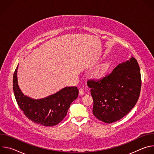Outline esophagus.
<instances>
[{"mask_svg": "<svg viewBox=\"0 0 154 154\" xmlns=\"http://www.w3.org/2000/svg\"><path fill=\"white\" fill-rule=\"evenodd\" d=\"M85 94V91L83 88H80L79 89V95H83Z\"/></svg>", "mask_w": 154, "mask_h": 154, "instance_id": "1", "label": "esophagus"}]
</instances>
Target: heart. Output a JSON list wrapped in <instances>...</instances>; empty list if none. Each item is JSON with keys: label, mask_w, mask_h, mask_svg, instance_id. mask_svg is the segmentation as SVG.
Listing matches in <instances>:
<instances>
[{"label": "heart", "mask_w": 154, "mask_h": 154, "mask_svg": "<svg viewBox=\"0 0 154 154\" xmlns=\"http://www.w3.org/2000/svg\"><path fill=\"white\" fill-rule=\"evenodd\" d=\"M107 69H108V65L104 64V65L100 66L97 69V71L96 72L97 76L102 77L106 73Z\"/></svg>", "instance_id": "b5f03b06"}]
</instances>
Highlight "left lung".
I'll return each instance as SVG.
<instances>
[{
	"mask_svg": "<svg viewBox=\"0 0 154 154\" xmlns=\"http://www.w3.org/2000/svg\"><path fill=\"white\" fill-rule=\"evenodd\" d=\"M88 83L94 116L108 124L119 121L135 106L140 94L141 77L137 60L131 57L102 79H89Z\"/></svg>",
	"mask_w": 154,
	"mask_h": 154,
	"instance_id": "obj_1",
	"label": "left lung"
}]
</instances>
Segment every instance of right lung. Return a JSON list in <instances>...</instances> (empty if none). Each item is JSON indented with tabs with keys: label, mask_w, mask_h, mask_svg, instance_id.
Returning <instances> with one entry per match:
<instances>
[{
	"label": "right lung",
	"mask_w": 154,
	"mask_h": 154,
	"mask_svg": "<svg viewBox=\"0 0 154 154\" xmlns=\"http://www.w3.org/2000/svg\"><path fill=\"white\" fill-rule=\"evenodd\" d=\"M17 68L13 79L16 100L20 109L32 122L44 126H54L66 116L71 103L77 99L79 90L76 86L65 87L58 93L41 99L30 98L21 92L17 85Z\"/></svg>",
	"instance_id": "obj_1"
}]
</instances>
